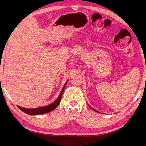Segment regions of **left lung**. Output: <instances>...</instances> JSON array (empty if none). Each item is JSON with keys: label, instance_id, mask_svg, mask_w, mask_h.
I'll return each mask as SVG.
<instances>
[{"label": "left lung", "instance_id": "obj_1", "mask_svg": "<svg viewBox=\"0 0 146 146\" xmlns=\"http://www.w3.org/2000/svg\"><path fill=\"white\" fill-rule=\"evenodd\" d=\"M92 108V110H94V111H96V112H98V113H99V111H97V110H95V109H94V108Z\"/></svg>", "mask_w": 146, "mask_h": 146}]
</instances>
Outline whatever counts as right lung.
Segmentation results:
<instances>
[{
	"label": "right lung",
	"instance_id": "right-lung-1",
	"mask_svg": "<svg viewBox=\"0 0 146 146\" xmlns=\"http://www.w3.org/2000/svg\"><path fill=\"white\" fill-rule=\"evenodd\" d=\"M67 80L65 84L64 85V86L63 87V89L61 90L60 94L59 95V96L58 97V98H57L54 102L44 106V107H39V108H23V107H21L20 106H17V107H18L21 111H23V112L25 113L26 114H30V115H33V114H45L47 113H48L50 111H52L54 110L55 108H56L57 106H58L60 102L61 98H62V95L63 93V91L64 88L66 87V84L68 83Z\"/></svg>",
	"mask_w": 146,
	"mask_h": 146
}]
</instances>
